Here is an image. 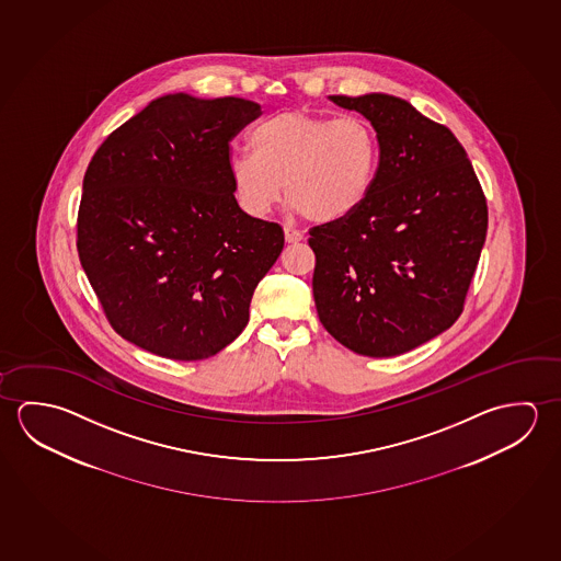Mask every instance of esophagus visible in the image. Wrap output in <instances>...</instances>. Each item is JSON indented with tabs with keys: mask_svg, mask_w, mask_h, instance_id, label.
Masks as SVG:
<instances>
[{
	"mask_svg": "<svg viewBox=\"0 0 561 561\" xmlns=\"http://www.w3.org/2000/svg\"><path fill=\"white\" fill-rule=\"evenodd\" d=\"M285 242H289V244H294V242H301L305 239L304 232L301 230L291 229V227H285L284 229Z\"/></svg>",
	"mask_w": 561,
	"mask_h": 561,
	"instance_id": "obj_1",
	"label": "esophagus"
}]
</instances>
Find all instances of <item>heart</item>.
Here are the masks:
<instances>
[{"label": "heart", "mask_w": 561, "mask_h": 561, "mask_svg": "<svg viewBox=\"0 0 561 561\" xmlns=\"http://www.w3.org/2000/svg\"><path fill=\"white\" fill-rule=\"evenodd\" d=\"M252 154L230 160L240 207L264 217L282 197L305 219L339 221L358 211L376 184L381 145L364 117L285 110L250 133Z\"/></svg>", "instance_id": "obj_1"}]
</instances>
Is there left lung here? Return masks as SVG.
<instances>
[{"mask_svg": "<svg viewBox=\"0 0 561 561\" xmlns=\"http://www.w3.org/2000/svg\"><path fill=\"white\" fill-rule=\"evenodd\" d=\"M331 100L374 125L381 164L358 211L309 230L314 305L340 344L391 358L458 321L485 242V195L458 138L411 103Z\"/></svg>", "mask_w": 561, "mask_h": 561, "instance_id": "8db88e82", "label": "left lung"}]
</instances>
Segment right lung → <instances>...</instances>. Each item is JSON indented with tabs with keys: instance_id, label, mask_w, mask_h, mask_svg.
<instances>
[{
	"instance_id": "1",
	"label": "right lung",
	"mask_w": 561,
	"mask_h": 561,
	"mask_svg": "<svg viewBox=\"0 0 561 561\" xmlns=\"http://www.w3.org/2000/svg\"><path fill=\"white\" fill-rule=\"evenodd\" d=\"M240 98L170 93L103 140L83 175L78 254L113 331L170 359H205L249 324L284 249L242 211L230 140L260 117Z\"/></svg>"
}]
</instances>
